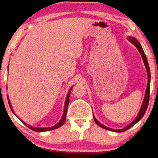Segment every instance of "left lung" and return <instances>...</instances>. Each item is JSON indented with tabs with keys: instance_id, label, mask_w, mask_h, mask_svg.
I'll return each instance as SVG.
<instances>
[{
	"instance_id": "obj_1",
	"label": "left lung",
	"mask_w": 158,
	"mask_h": 158,
	"mask_svg": "<svg viewBox=\"0 0 158 158\" xmlns=\"http://www.w3.org/2000/svg\"><path fill=\"white\" fill-rule=\"evenodd\" d=\"M129 41L132 43V44L135 45L136 48L138 49V51L140 52V55L142 56V58L144 62V64H145V65L146 66V69H147V76H148V83H147V89H146V93H145V98H144V100H143V105L141 108H140V111L138 114V116L136 117V118L135 119L133 122L131 123L130 124H129L128 126H126V127H124L123 129H121V130H114V129H111V128H109V127H107L106 126H105L102 124H101L100 123H99L98 121L96 120V119L94 117V119L95 122L96 123L97 125H98L100 127H102L104 129H106V130H108L110 131H113V132H125L126 130H128L130 127H132L134 125H135V124L139 122V121L140 120V119L142 118V117L145 115V113L147 110V107H148L149 105V94H150V80H151V75H150V70H149V64H148V61H147V59L146 58V56L145 54V52H144L143 49L142 48L141 45L139 43V42L137 41V40L134 38V37H129L128 38Z\"/></svg>"
}]
</instances>
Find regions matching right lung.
<instances>
[{"instance_id": "obj_1", "label": "right lung", "mask_w": 158, "mask_h": 158, "mask_svg": "<svg viewBox=\"0 0 158 158\" xmlns=\"http://www.w3.org/2000/svg\"><path fill=\"white\" fill-rule=\"evenodd\" d=\"M71 89L72 88L70 89L69 90V94L68 95H67V97H66V102H65V105H64V113H63V116L62 117L61 120L60 121V122L56 124V126H52V127H32V126H30L28 125H27V124L23 122H22V121L20 119V121H21L22 122H23V123H24L25 125L27 126L28 127H29L30 129L33 130V131H35V132H46V131H49V130H54V129H56L58 128V127L62 126L64 123L65 122V120H66V113H67V109H68V106H69V97H70V92H71ZM8 99V102H9V106L10 108H11L12 112L13 113V114H14L15 115H16L15 113L13 112V110L12 109V106L11 105V103H10L9 100V98H7Z\"/></svg>"}]
</instances>
